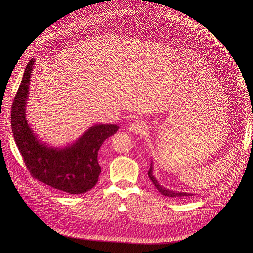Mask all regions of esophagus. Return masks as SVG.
I'll return each instance as SVG.
<instances>
[{
	"mask_svg": "<svg viewBox=\"0 0 253 253\" xmlns=\"http://www.w3.org/2000/svg\"><path fill=\"white\" fill-rule=\"evenodd\" d=\"M145 129H146V124L140 120H135L128 127V131L133 134H141L143 133V131H145Z\"/></svg>",
	"mask_w": 253,
	"mask_h": 253,
	"instance_id": "34e87169",
	"label": "esophagus"
}]
</instances>
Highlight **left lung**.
<instances>
[{
    "label": "left lung",
    "instance_id": "8db88e82",
    "mask_svg": "<svg viewBox=\"0 0 253 253\" xmlns=\"http://www.w3.org/2000/svg\"><path fill=\"white\" fill-rule=\"evenodd\" d=\"M153 161L151 159V164H150V168H149V171H148V177L150 178V180L152 181V183L154 184V186L156 187V189L164 196H167V197H172V198H175V197H189V196H192V195H195L193 193H187V192H182V191H175V190H171V189H167L166 187H163L162 185H160L157 181V179L154 177L153 175Z\"/></svg>",
    "mask_w": 253,
    "mask_h": 253
}]
</instances>
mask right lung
<instances>
[{"mask_svg": "<svg viewBox=\"0 0 253 253\" xmlns=\"http://www.w3.org/2000/svg\"><path fill=\"white\" fill-rule=\"evenodd\" d=\"M35 61L32 59L28 63L12 105L11 123L18 149L34 178L64 193H85L98 182L101 173L98 163L100 147L118 131L119 126L95 124L74 142L62 147L50 146L40 140L26 117Z\"/></svg>", "mask_w": 253, "mask_h": 253, "instance_id": "1", "label": "right lung"}]
</instances>
